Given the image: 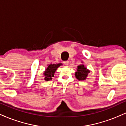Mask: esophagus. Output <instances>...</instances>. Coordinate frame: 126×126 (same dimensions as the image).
<instances>
[{
  "instance_id": "obj_1",
  "label": "esophagus",
  "mask_w": 126,
  "mask_h": 126,
  "mask_svg": "<svg viewBox=\"0 0 126 126\" xmlns=\"http://www.w3.org/2000/svg\"><path fill=\"white\" fill-rule=\"evenodd\" d=\"M63 64H64V65H66V66H68L69 64V61H65L63 62Z\"/></svg>"
}]
</instances>
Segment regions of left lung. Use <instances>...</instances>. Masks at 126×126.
<instances>
[{"instance_id":"obj_1","label":"left lung","mask_w":126,"mask_h":126,"mask_svg":"<svg viewBox=\"0 0 126 126\" xmlns=\"http://www.w3.org/2000/svg\"><path fill=\"white\" fill-rule=\"evenodd\" d=\"M77 71L75 72V76L79 80H84L87 78L88 73L90 70L85 67L84 64H80L78 66Z\"/></svg>"}]
</instances>
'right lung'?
<instances>
[{
    "instance_id": "obj_1",
    "label": "right lung",
    "mask_w": 126,
    "mask_h": 126,
    "mask_svg": "<svg viewBox=\"0 0 126 126\" xmlns=\"http://www.w3.org/2000/svg\"><path fill=\"white\" fill-rule=\"evenodd\" d=\"M62 65V63L58 64H50L48 65V67L46 69L44 72V76H45L44 80L46 81L51 80L52 78L54 77L55 72L57 70V68Z\"/></svg>"
}]
</instances>
